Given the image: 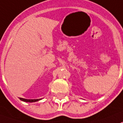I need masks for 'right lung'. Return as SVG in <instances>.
<instances>
[{
	"mask_svg": "<svg viewBox=\"0 0 123 123\" xmlns=\"http://www.w3.org/2000/svg\"><path fill=\"white\" fill-rule=\"evenodd\" d=\"M42 98L39 99H25L23 98H20V100H22V101H25V102H30V103H32V102H36V101H38L39 100H41Z\"/></svg>",
	"mask_w": 123,
	"mask_h": 123,
	"instance_id": "obj_1",
	"label": "right lung"
}]
</instances>
